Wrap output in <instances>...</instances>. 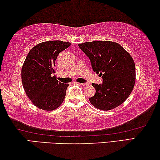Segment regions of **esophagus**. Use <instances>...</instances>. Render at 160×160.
Segmentation results:
<instances>
[{
  "label": "esophagus",
  "instance_id": "1",
  "mask_svg": "<svg viewBox=\"0 0 160 160\" xmlns=\"http://www.w3.org/2000/svg\"><path fill=\"white\" fill-rule=\"evenodd\" d=\"M78 83L81 86H86V83Z\"/></svg>",
  "mask_w": 160,
  "mask_h": 160
}]
</instances>
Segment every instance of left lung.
<instances>
[{"label":"left lung","instance_id":"1","mask_svg":"<svg viewBox=\"0 0 160 160\" xmlns=\"http://www.w3.org/2000/svg\"><path fill=\"white\" fill-rule=\"evenodd\" d=\"M90 59L93 70L103 78V83H92L95 95L91 103L101 111L121 105L130 95L135 83L134 60L122 47L111 41H93L78 44Z\"/></svg>","mask_w":160,"mask_h":160}]
</instances>
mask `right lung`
<instances>
[{
    "instance_id": "obj_1",
    "label": "right lung",
    "mask_w": 160,
    "mask_h": 160,
    "mask_svg": "<svg viewBox=\"0 0 160 160\" xmlns=\"http://www.w3.org/2000/svg\"><path fill=\"white\" fill-rule=\"evenodd\" d=\"M71 43L59 40L38 44L30 49L22 67L21 78L26 95L36 107L53 111L63 103L69 84L57 80L54 63Z\"/></svg>"
}]
</instances>
